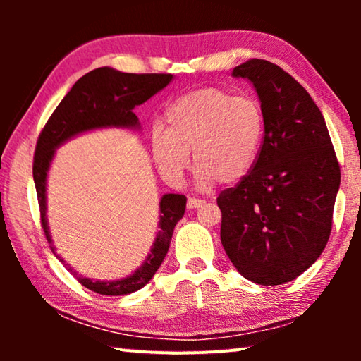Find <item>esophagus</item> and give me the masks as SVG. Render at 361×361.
<instances>
[{
	"label": "esophagus",
	"mask_w": 361,
	"mask_h": 361,
	"mask_svg": "<svg viewBox=\"0 0 361 361\" xmlns=\"http://www.w3.org/2000/svg\"><path fill=\"white\" fill-rule=\"evenodd\" d=\"M204 202L200 199H195V197H189L188 199V209H199L200 205H202Z\"/></svg>",
	"instance_id": "obj_1"
}]
</instances>
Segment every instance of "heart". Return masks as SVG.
<instances>
[{
    "label": "heart",
    "mask_w": 361,
    "mask_h": 361,
    "mask_svg": "<svg viewBox=\"0 0 361 361\" xmlns=\"http://www.w3.org/2000/svg\"><path fill=\"white\" fill-rule=\"evenodd\" d=\"M164 132L151 133V152L167 180L189 167L202 186L235 185L252 172L266 135V114L250 95L204 87L178 97L162 114Z\"/></svg>",
    "instance_id": "obj_1"
}]
</instances>
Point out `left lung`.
<instances>
[{
	"instance_id": "left-lung-1",
	"label": "left lung",
	"mask_w": 361,
	"mask_h": 361,
	"mask_svg": "<svg viewBox=\"0 0 361 361\" xmlns=\"http://www.w3.org/2000/svg\"><path fill=\"white\" fill-rule=\"evenodd\" d=\"M232 75L253 84L266 135L252 172L218 195L221 243L250 282L282 285L326 247L339 162L322 111L295 78L261 59L235 66Z\"/></svg>"
}]
</instances>
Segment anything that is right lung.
Segmentation results:
<instances>
[{
    "instance_id": "obj_1",
    "label": "right lung",
    "mask_w": 361,
    "mask_h": 361,
    "mask_svg": "<svg viewBox=\"0 0 361 361\" xmlns=\"http://www.w3.org/2000/svg\"><path fill=\"white\" fill-rule=\"evenodd\" d=\"M173 75L166 73H121L118 70L102 66L92 70L81 79H78L71 90L60 102L51 118L41 130L38 143H36L33 159V180L38 194V204L41 212V226L44 229L46 239L51 243L54 255L63 262L65 267L76 277V280L85 288L92 290L105 296H124L137 291L149 282L159 266L169 252L170 240L176 223L185 215L186 197L183 194H166L162 195L161 219H159V231L156 234L151 252L146 256L142 267H138L132 276L113 280V282H100L79 276L66 264L63 258L56 253L52 247V239L49 234V226L46 218V180L47 170L51 167L54 152L60 145L81 132L102 129V127H127L137 129L138 118L133 113V108L142 105L170 84Z\"/></svg>"
}]
</instances>
